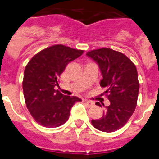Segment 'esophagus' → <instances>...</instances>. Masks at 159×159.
<instances>
[{
    "label": "esophagus",
    "mask_w": 159,
    "mask_h": 159,
    "mask_svg": "<svg viewBox=\"0 0 159 159\" xmlns=\"http://www.w3.org/2000/svg\"><path fill=\"white\" fill-rule=\"evenodd\" d=\"M84 103L88 107H92L93 106V104H94V103H93V101H90V100H85Z\"/></svg>",
    "instance_id": "34e87169"
}]
</instances>
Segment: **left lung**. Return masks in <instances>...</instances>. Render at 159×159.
I'll use <instances>...</instances> for the list:
<instances>
[{
	"label": "left lung",
	"mask_w": 159,
	"mask_h": 159,
	"mask_svg": "<svg viewBox=\"0 0 159 159\" xmlns=\"http://www.w3.org/2000/svg\"><path fill=\"white\" fill-rule=\"evenodd\" d=\"M86 55L99 65L103 77L100 84L106 89L104 93L110 101L102 117L92 120V124L102 132H114L127 123L136 108L139 92L136 66L124 54L106 47ZM96 105L101 106L99 102Z\"/></svg>",
	"instance_id": "obj_1"
}]
</instances>
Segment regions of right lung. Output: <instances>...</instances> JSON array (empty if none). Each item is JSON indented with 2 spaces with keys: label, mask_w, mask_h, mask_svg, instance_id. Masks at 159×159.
<instances>
[{
  "label": "right lung",
  "mask_w": 159,
  "mask_h": 159,
  "mask_svg": "<svg viewBox=\"0 0 159 159\" xmlns=\"http://www.w3.org/2000/svg\"><path fill=\"white\" fill-rule=\"evenodd\" d=\"M84 51L63 45L44 49L29 61L24 71L22 88L26 107L35 121L47 128H55L68 120L77 96H64L55 87L70 62Z\"/></svg>",
  "instance_id": "add662e5"
}]
</instances>
